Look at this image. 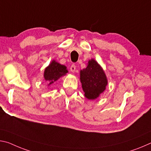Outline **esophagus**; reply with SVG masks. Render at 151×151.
<instances>
[{"label": "esophagus", "mask_w": 151, "mask_h": 151, "mask_svg": "<svg viewBox=\"0 0 151 151\" xmlns=\"http://www.w3.org/2000/svg\"><path fill=\"white\" fill-rule=\"evenodd\" d=\"M76 65H74V64H72L70 68V71L71 72H74V71H76Z\"/></svg>", "instance_id": "1"}]
</instances>
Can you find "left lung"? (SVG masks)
I'll list each match as a JSON object with an SVG mask.
<instances>
[{
    "label": "left lung",
    "mask_w": 151,
    "mask_h": 151,
    "mask_svg": "<svg viewBox=\"0 0 151 151\" xmlns=\"http://www.w3.org/2000/svg\"><path fill=\"white\" fill-rule=\"evenodd\" d=\"M80 81L84 95L89 100L97 98L108 83L104 71L94 59L89 61L86 68L80 71Z\"/></svg>",
    "instance_id": "obj_1"
}]
</instances>
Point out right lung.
Listing matches in <instances>:
<instances>
[{
	"mask_svg": "<svg viewBox=\"0 0 151 151\" xmlns=\"http://www.w3.org/2000/svg\"><path fill=\"white\" fill-rule=\"evenodd\" d=\"M68 71L65 65H61L55 61H53L47 68H45L44 72L45 80L51 85L62 76L65 75Z\"/></svg>",
	"mask_w": 151,
	"mask_h": 151,
	"instance_id": "obj_1",
	"label": "right lung"
}]
</instances>
